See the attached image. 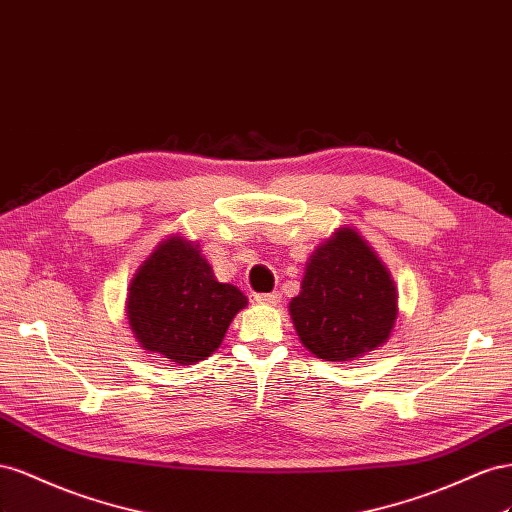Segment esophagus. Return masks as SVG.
<instances>
[{
    "instance_id": "34e87169",
    "label": "esophagus",
    "mask_w": 512,
    "mask_h": 512,
    "mask_svg": "<svg viewBox=\"0 0 512 512\" xmlns=\"http://www.w3.org/2000/svg\"><path fill=\"white\" fill-rule=\"evenodd\" d=\"M255 300H257L259 304L274 306V304H279V302H281V294H276V291H272V294H257V296H255Z\"/></svg>"
}]
</instances>
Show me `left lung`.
Instances as JSON below:
<instances>
[{"instance_id":"1","label":"left lung","mask_w":512,"mask_h":512,"mask_svg":"<svg viewBox=\"0 0 512 512\" xmlns=\"http://www.w3.org/2000/svg\"><path fill=\"white\" fill-rule=\"evenodd\" d=\"M397 302V285L384 261L345 225L315 248L289 315L315 358L349 362L390 339Z\"/></svg>"}]
</instances>
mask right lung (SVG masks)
Returning a JSON list of instances; mask_svg holds the SVG:
<instances>
[{"instance_id":"1","label":"right lung","mask_w":512,"mask_h":512,"mask_svg":"<svg viewBox=\"0 0 512 512\" xmlns=\"http://www.w3.org/2000/svg\"><path fill=\"white\" fill-rule=\"evenodd\" d=\"M246 304L236 285L216 281L197 240L171 233L130 281L126 319L145 352L188 367L221 347Z\"/></svg>"}]
</instances>
